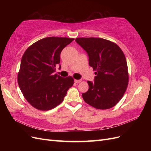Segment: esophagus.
I'll return each mask as SVG.
<instances>
[{
    "instance_id": "obj_1",
    "label": "esophagus",
    "mask_w": 151,
    "mask_h": 151,
    "mask_svg": "<svg viewBox=\"0 0 151 151\" xmlns=\"http://www.w3.org/2000/svg\"><path fill=\"white\" fill-rule=\"evenodd\" d=\"M82 81H83V80H82V79H79V80H77V79H76L74 81H75V83H81V82Z\"/></svg>"
}]
</instances>
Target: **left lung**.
I'll return each instance as SVG.
<instances>
[{
  "label": "left lung",
  "instance_id": "8db88e82",
  "mask_svg": "<svg viewBox=\"0 0 151 151\" xmlns=\"http://www.w3.org/2000/svg\"><path fill=\"white\" fill-rule=\"evenodd\" d=\"M76 42L89 57V65L96 70L94 81H88L89 89L82 96L96 109H106L120 101L129 83L126 58L115 43L100 38H77Z\"/></svg>",
  "mask_w": 151,
  "mask_h": 151
}]
</instances>
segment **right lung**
I'll return each instance as SVG.
<instances>
[{
	"label": "right lung",
	"mask_w": 151,
	"mask_h": 151,
	"mask_svg": "<svg viewBox=\"0 0 151 151\" xmlns=\"http://www.w3.org/2000/svg\"><path fill=\"white\" fill-rule=\"evenodd\" d=\"M74 38L47 37L38 40L22 55L17 81L28 102L36 109L47 111L60 104L74 79L55 74L62 50Z\"/></svg>",
	"instance_id": "add662e5"
}]
</instances>
